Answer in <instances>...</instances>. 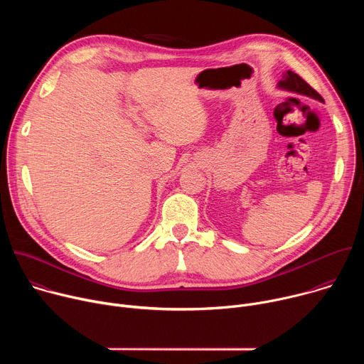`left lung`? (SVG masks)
I'll return each mask as SVG.
<instances>
[{"mask_svg":"<svg viewBox=\"0 0 364 364\" xmlns=\"http://www.w3.org/2000/svg\"><path fill=\"white\" fill-rule=\"evenodd\" d=\"M282 89H287V90H291V92H296V93H301V95H305V96H309V97H314V99H318V100H323V96L314 89L311 87L299 75L288 70L282 80H279L278 83Z\"/></svg>","mask_w":364,"mask_h":364,"instance_id":"left-lung-1","label":"left lung"}]
</instances>
